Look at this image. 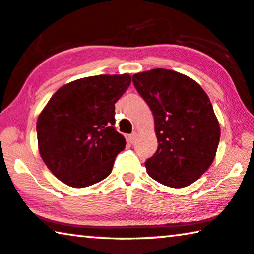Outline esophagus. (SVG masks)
Listing matches in <instances>:
<instances>
[{
    "label": "esophagus",
    "instance_id": "obj_1",
    "mask_svg": "<svg viewBox=\"0 0 254 254\" xmlns=\"http://www.w3.org/2000/svg\"><path fill=\"white\" fill-rule=\"evenodd\" d=\"M135 139H137V132H133V133L127 135V140L130 141L131 144H133V142L135 141Z\"/></svg>",
    "mask_w": 254,
    "mask_h": 254
}]
</instances>
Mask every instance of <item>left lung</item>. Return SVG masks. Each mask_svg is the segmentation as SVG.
Masks as SVG:
<instances>
[{"label": "left lung", "mask_w": 254, "mask_h": 254, "mask_svg": "<svg viewBox=\"0 0 254 254\" xmlns=\"http://www.w3.org/2000/svg\"><path fill=\"white\" fill-rule=\"evenodd\" d=\"M132 80L152 110L158 138L147 174L169 188L194 183L215 159L221 135L208 95L192 78L168 69L135 73Z\"/></svg>", "instance_id": "obj_1"}]
</instances>
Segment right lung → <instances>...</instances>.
<instances>
[{
  "label": "right lung",
  "instance_id": "1",
  "mask_svg": "<svg viewBox=\"0 0 254 254\" xmlns=\"http://www.w3.org/2000/svg\"><path fill=\"white\" fill-rule=\"evenodd\" d=\"M131 76L100 74L60 87L39 114L38 147L55 177L71 188H86L112 173L126 139L115 130V103Z\"/></svg>",
  "mask_w": 254,
  "mask_h": 254
}]
</instances>
